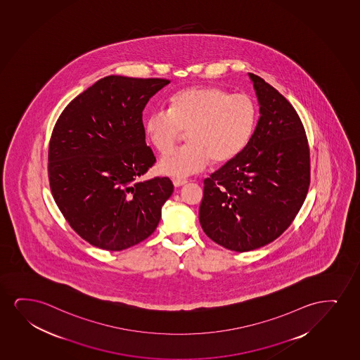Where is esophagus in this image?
I'll use <instances>...</instances> for the list:
<instances>
[{"label":"esophagus","mask_w":360,"mask_h":360,"mask_svg":"<svg viewBox=\"0 0 360 360\" xmlns=\"http://www.w3.org/2000/svg\"><path fill=\"white\" fill-rule=\"evenodd\" d=\"M172 182L173 184H174V187H181V186L187 183V179H183V178H173Z\"/></svg>","instance_id":"obj_1"}]
</instances>
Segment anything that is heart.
<instances>
[{
  "instance_id": "b5f03b06",
  "label": "heart",
  "mask_w": 360,
  "mask_h": 360,
  "mask_svg": "<svg viewBox=\"0 0 360 360\" xmlns=\"http://www.w3.org/2000/svg\"><path fill=\"white\" fill-rule=\"evenodd\" d=\"M257 108L250 96L232 94L217 85H195L179 90L171 106L155 108L145 122L151 145L165 155L184 131L188 143L160 161L161 173L182 178L210 164H229L247 146L255 129Z\"/></svg>"
}]
</instances>
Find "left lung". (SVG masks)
<instances>
[{"label": "left lung", "mask_w": 360, "mask_h": 360, "mask_svg": "<svg viewBox=\"0 0 360 360\" xmlns=\"http://www.w3.org/2000/svg\"><path fill=\"white\" fill-rule=\"evenodd\" d=\"M260 118L243 151L204 181L199 221L206 236L234 252L278 238L298 215L310 186V148L290 101L249 73Z\"/></svg>", "instance_id": "obj_1"}]
</instances>
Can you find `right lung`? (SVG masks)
I'll return each instance as SVG.
<instances>
[{
  "label": "right lung",
  "instance_id": "obj_1",
  "mask_svg": "<svg viewBox=\"0 0 360 360\" xmlns=\"http://www.w3.org/2000/svg\"><path fill=\"white\" fill-rule=\"evenodd\" d=\"M169 83L108 75L73 98L49 144L52 196L70 227L94 247L120 252L154 233L172 195L168 177L138 179L156 162L143 110Z\"/></svg>",
  "mask_w": 360,
  "mask_h": 360
}]
</instances>
